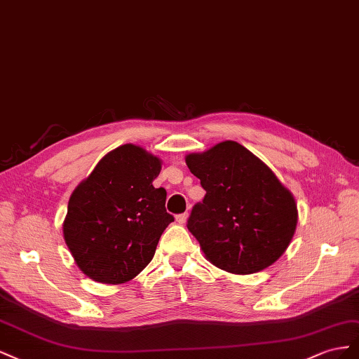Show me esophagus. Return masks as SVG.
<instances>
[{
	"label": "esophagus",
	"mask_w": 359,
	"mask_h": 359,
	"mask_svg": "<svg viewBox=\"0 0 359 359\" xmlns=\"http://www.w3.org/2000/svg\"><path fill=\"white\" fill-rule=\"evenodd\" d=\"M187 219H188V212H185V213H179L177 217H176V221H177L179 224H185V222H187Z\"/></svg>",
	"instance_id": "34e87169"
}]
</instances>
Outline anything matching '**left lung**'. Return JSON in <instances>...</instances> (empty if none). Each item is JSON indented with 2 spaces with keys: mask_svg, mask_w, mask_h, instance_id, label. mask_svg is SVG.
<instances>
[{
  "mask_svg": "<svg viewBox=\"0 0 359 359\" xmlns=\"http://www.w3.org/2000/svg\"><path fill=\"white\" fill-rule=\"evenodd\" d=\"M187 165L206 191L187 224L206 259L242 275L278 260L294 234L298 209L271 168L236 141L191 153Z\"/></svg>",
  "mask_w": 359,
  "mask_h": 359,
  "instance_id": "8db88e82",
  "label": "left lung"
}]
</instances>
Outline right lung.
<instances>
[{
    "label": "right lung",
    "instance_id": "add662e5",
    "mask_svg": "<svg viewBox=\"0 0 359 359\" xmlns=\"http://www.w3.org/2000/svg\"><path fill=\"white\" fill-rule=\"evenodd\" d=\"M159 172L156 156L125 144L102 158L70 196L65 241L91 280L126 283L151 262L174 221L165 209L167 191L151 185Z\"/></svg>",
    "mask_w": 359,
    "mask_h": 359
}]
</instances>
